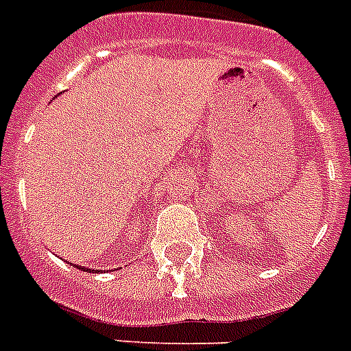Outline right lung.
Instances as JSON below:
<instances>
[{
    "mask_svg": "<svg viewBox=\"0 0 351 351\" xmlns=\"http://www.w3.org/2000/svg\"><path fill=\"white\" fill-rule=\"evenodd\" d=\"M75 267H80V269H85V267H82V266H75ZM87 271H96V269H87Z\"/></svg>",
    "mask_w": 351,
    "mask_h": 351,
    "instance_id": "right-lung-1",
    "label": "right lung"
}]
</instances>
